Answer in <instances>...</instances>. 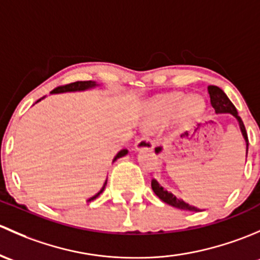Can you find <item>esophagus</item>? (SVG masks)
<instances>
[{"label":"esophagus","mask_w":260,"mask_h":260,"mask_svg":"<svg viewBox=\"0 0 260 260\" xmlns=\"http://www.w3.org/2000/svg\"><path fill=\"white\" fill-rule=\"evenodd\" d=\"M152 146L154 143L149 136H143L135 143V150H151Z\"/></svg>","instance_id":"obj_1"}]
</instances>
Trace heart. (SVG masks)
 I'll return each mask as SVG.
<instances>
[{
	"instance_id": "1",
	"label": "heart",
	"mask_w": 260,
	"mask_h": 260,
	"mask_svg": "<svg viewBox=\"0 0 260 260\" xmlns=\"http://www.w3.org/2000/svg\"><path fill=\"white\" fill-rule=\"evenodd\" d=\"M205 103L202 96H186L183 92H173L160 96L151 104L150 125H159L170 119L176 112L181 120L194 119L203 114Z\"/></svg>"
}]
</instances>
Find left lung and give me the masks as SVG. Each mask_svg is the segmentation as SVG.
<instances>
[{"label": "left lung", "instance_id": "obj_1", "mask_svg": "<svg viewBox=\"0 0 260 260\" xmlns=\"http://www.w3.org/2000/svg\"><path fill=\"white\" fill-rule=\"evenodd\" d=\"M208 92H209V96H210L211 106H213L216 114H225V112H229V114H232L233 116L238 120V122H239V126H240V131H242L243 136H244L245 143H247V155H248V145H249V141H248V134H247V130H245L244 124H243L242 119H240V116L238 115V111H237V109H235V106L233 105L232 101L229 100L228 96L225 95V92H224L220 87L210 85V86H208ZM155 151L159 152V148L155 149ZM151 188H152V190H154L155 194H156L157 197L162 200V202L171 205V207H175V208H178V209H181V210H190V211H199L200 210V209H198L197 207L189 205L188 203H185L184 200L178 199L175 195L171 194V192L168 191V190H165L164 188H162V186L160 185V184L157 183L155 179H152L151 180Z\"/></svg>", "mask_w": 260, "mask_h": 260}]
</instances>
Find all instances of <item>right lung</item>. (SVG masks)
Instances as JSON below:
<instances>
[{"instance_id":"1","label":"right lung","mask_w":260,"mask_h":260,"mask_svg":"<svg viewBox=\"0 0 260 260\" xmlns=\"http://www.w3.org/2000/svg\"><path fill=\"white\" fill-rule=\"evenodd\" d=\"M95 86H96V82H95V81H76V82H71V84H68V85H63V86L56 87V89H53L52 91H51V93L72 92V91H84V90L92 89V87H95ZM44 98H45V96H44ZM44 98H41V99H40V100H37L36 103H39V101H41ZM126 154H127V150H126V149L120 150V151L116 154V156L114 157V160H112V161H115V160H117V159H119V157L125 156V155H126ZM106 183H108V180L105 181V184H104L103 188L100 189V191H99L98 194L93 195V197H91L90 199L87 200V202H91V200L96 199V198H98L99 195H100L101 192L104 191V189H105V186H106Z\"/></svg>"}]
</instances>
